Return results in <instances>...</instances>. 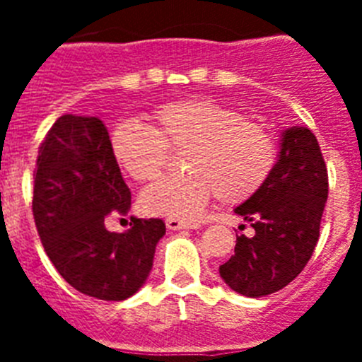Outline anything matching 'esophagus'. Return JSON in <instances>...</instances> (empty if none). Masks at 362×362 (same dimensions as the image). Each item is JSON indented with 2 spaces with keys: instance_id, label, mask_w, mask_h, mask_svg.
Listing matches in <instances>:
<instances>
[{
  "instance_id": "obj_1",
  "label": "esophagus",
  "mask_w": 362,
  "mask_h": 362,
  "mask_svg": "<svg viewBox=\"0 0 362 362\" xmlns=\"http://www.w3.org/2000/svg\"><path fill=\"white\" fill-rule=\"evenodd\" d=\"M197 225H192V223H185V221L179 219H166V228L168 230H187V228H196Z\"/></svg>"
}]
</instances>
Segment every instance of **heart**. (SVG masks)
Instances as JSON below:
<instances>
[{
  "label": "heart",
  "mask_w": 362,
  "mask_h": 362,
  "mask_svg": "<svg viewBox=\"0 0 362 362\" xmlns=\"http://www.w3.org/2000/svg\"><path fill=\"white\" fill-rule=\"evenodd\" d=\"M153 127L124 119L110 134V152L136 181L158 177L168 148H188L181 177H163L141 192L148 216L194 221L214 196L226 204L254 197L277 163L276 136L238 108L212 99H183L156 108Z\"/></svg>",
  "instance_id": "heart-1"
}]
</instances>
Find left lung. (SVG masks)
<instances>
[{"label":"left lung","mask_w":362,"mask_h":362,"mask_svg":"<svg viewBox=\"0 0 362 362\" xmlns=\"http://www.w3.org/2000/svg\"><path fill=\"white\" fill-rule=\"evenodd\" d=\"M326 197L328 172L312 130H283L270 179L235 209L255 233L238 235L235 254L219 267L223 281L246 297L268 296L292 283L315 250Z\"/></svg>","instance_id":"1"}]
</instances>
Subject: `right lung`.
Masks as SVG:
<instances>
[{
	"label": "right lung",
	"instance_id": "obj_1",
	"mask_svg": "<svg viewBox=\"0 0 362 362\" xmlns=\"http://www.w3.org/2000/svg\"><path fill=\"white\" fill-rule=\"evenodd\" d=\"M32 212L45 252L63 279L85 296L124 300L145 284L161 219H136L108 232V216H127L130 190L99 117H57L40 146Z\"/></svg>",
	"mask_w": 362,
	"mask_h": 362
}]
</instances>
